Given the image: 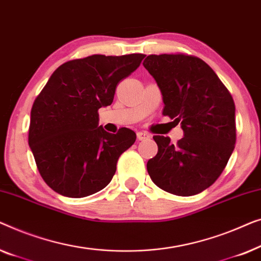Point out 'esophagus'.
<instances>
[{"mask_svg": "<svg viewBox=\"0 0 261 261\" xmlns=\"http://www.w3.org/2000/svg\"><path fill=\"white\" fill-rule=\"evenodd\" d=\"M151 136H150V134H148V132L145 131H139L137 132V139L138 141H145V139H149Z\"/></svg>", "mask_w": 261, "mask_h": 261, "instance_id": "34e87169", "label": "esophagus"}]
</instances>
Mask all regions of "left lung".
I'll return each instance as SVG.
<instances>
[{
    "label": "left lung",
    "mask_w": 261,
    "mask_h": 261,
    "mask_svg": "<svg viewBox=\"0 0 261 261\" xmlns=\"http://www.w3.org/2000/svg\"><path fill=\"white\" fill-rule=\"evenodd\" d=\"M143 66L163 95V115L181 123L185 137L176 144L153 136L159 152L146 163L152 182L178 196L211 187L232 155L237 139L236 105L216 73L187 54L146 57Z\"/></svg>",
    "instance_id": "obj_1"
}]
</instances>
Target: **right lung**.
<instances>
[{"label":"right lung","instance_id":"right-lung-1","mask_svg":"<svg viewBox=\"0 0 261 261\" xmlns=\"http://www.w3.org/2000/svg\"><path fill=\"white\" fill-rule=\"evenodd\" d=\"M144 54H94L54 71L31 111L28 144L40 175L60 195L85 197L111 182L119 156L136 141L98 126V110L112 104L116 87L141 65Z\"/></svg>","mask_w":261,"mask_h":261}]
</instances>
